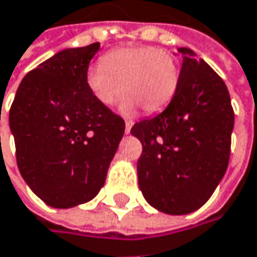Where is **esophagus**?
<instances>
[{
  "label": "esophagus",
  "instance_id": "obj_1",
  "mask_svg": "<svg viewBox=\"0 0 257 257\" xmlns=\"http://www.w3.org/2000/svg\"><path fill=\"white\" fill-rule=\"evenodd\" d=\"M132 127H133V122L132 121H125V135H128L130 133V130H132Z\"/></svg>",
  "mask_w": 257,
  "mask_h": 257
}]
</instances>
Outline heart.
Here are the masks:
<instances>
[{"instance_id": "1", "label": "heart", "mask_w": 257, "mask_h": 257, "mask_svg": "<svg viewBox=\"0 0 257 257\" xmlns=\"http://www.w3.org/2000/svg\"><path fill=\"white\" fill-rule=\"evenodd\" d=\"M179 63L171 52L153 46H124L107 52L101 65L86 69L85 84L101 105H112L124 92L120 111L148 114L168 107L179 86Z\"/></svg>"}]
</instances>
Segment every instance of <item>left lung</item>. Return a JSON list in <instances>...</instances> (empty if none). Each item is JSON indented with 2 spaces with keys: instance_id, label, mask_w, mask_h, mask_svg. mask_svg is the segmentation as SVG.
<instances>
[{
  "instance_id": "1",
  "label": "left lung",
  "mask_w": 257,
  "mask_h": 257,
  "mask_svg": "<svg viewBox=\"0 0 257 257\" xmlns=\"http://www.w3.org/2000/svg\"><path fill=\"white\" fill-rule=\"evenodd\" d=\"M178 91L161 114L136 122L132 135L143 146L139 188L149 204L166 214L201 208L223 179L231 146L234 111L224 81L210 65L179 47Z\"/></svg>"
}]
</instances>
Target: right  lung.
I'll return each mask as SVG.
<instances>
[{
	"mask_svg": "<svg viewBox=\"0 0 257 257\" xmlns=\"http://www.w3.org/2000/svg\"><path fill=\"white\" fill-rule=\"evenodd\" d=\"M98 50L92 43L45 60L24 76L10 108L20 173L53 208L95 197L124 135V120L96 102L85 84Z\"/></svg>",
	"mask_w": 257,
	"mask_h": 257,
	"instance_id": "add662e5",
	"label": "right lung"
}]
</instances>
